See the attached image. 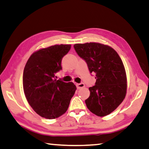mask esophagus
Returning a JSON list of instances; mask_svg holds the SVG:
<instances>
[{"instance_id":"1","label":"esophagus","mask_w":149,"mask_h":149,"mask_svg":"<svg viewBox=\"0 0 149 149\" xmlns=\"http://www.w3.org/2000/svg\"><path fill=\"white\" fill-rule=\"evenodd\" d=\"M76 86H77V89H80V88H81L85 87V84L83 83H77L76 84Z\"/></svg>"}]
</instances>
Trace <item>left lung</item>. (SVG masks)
Here are the masks:
<instances>
[{
	"instance_id": "8db88e82",
	"label": "left lung",
	"mask_w": 149,
	"mask_h": 149,
	"mask_svg": "<svg viewBox=\"0 0 149 149\" xmlns=\"http://www.w3.org/2000/svg\"><path fill=\"white\" fill-rule=\"evenodd\" d=\"M77 55L85 61L91 73H95V85L89 88L85 104L91 111L104 117L117 109L126 96L127 78L119 55L112 47L90 42L74 45Z\"/></svg>"
}]
</instances>
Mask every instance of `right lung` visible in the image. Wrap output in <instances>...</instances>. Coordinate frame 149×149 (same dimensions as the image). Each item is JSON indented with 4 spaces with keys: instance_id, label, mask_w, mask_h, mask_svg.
<instances>
[{
    "instance_id": "obj_1",
    "label": "right lung",
    "mask_w": 149,
    "mask_h": 149,
    "mask_svg": "<svg viewBox=\"0 0 149 149\" xmlns=\"http://www.w3.org/2000/svg\"><path fill=\"white\" fill-rule=\"evenodd\" d=\"M71 45H55L32 53L23 71V85L29 104L38 115L53 119L65 113L76 91L72 82L55 79Z\"/></svg>"
}]
</instances>
